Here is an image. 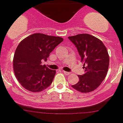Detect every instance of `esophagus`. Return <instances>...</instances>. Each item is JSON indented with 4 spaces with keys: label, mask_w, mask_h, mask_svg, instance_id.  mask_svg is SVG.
I'll return each instance as SVG.
<instances>
[{
    "label": "esophagus",
    "mask_w": 123,
    "mask_h": 123,
    "mask_svg": "<svg viewBox=\"0 0 123 123\" xmlns=\"http://www.w3.org/2000/svg\"><path fill=\"white\" fill-rule=\"evenodd\" d=\"M63 73L64 74H66V75H69V74H70V73H69V72H67V71H64Z\"/></svg>",
    "instance_id": "34e87169"
}]
</instances>
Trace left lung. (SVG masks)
Returning <instances> with one entry per match:
<instances>
[{"mask_svg": "<svg viewBox=\"0 0 123 123\" xmlns=\"http://www.w3.org/2000/svg\"><path fill=\"white\" fill-rule=\"evenodd\" d=\"M68 38L77 48L85 72L83 75H78L79 81L72 87L80 92H91L101 85L107 75L109 65L107 50L100 40L89 34H79Z\"/></svg>", "mask_w": 123, "mask_h": 123, "instance_id": "1", "label": "left lung"}]
</instances>
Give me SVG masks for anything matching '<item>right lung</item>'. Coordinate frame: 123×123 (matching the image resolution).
<instances>
[{
	"mask_svg": "<svg viewBox=\"0 0 123 123\" xmlns=\"http://www.w3.org/2000/svg\"><path fill=\"white\" fill-rule=\"evenodd\" d=\"M63 40L59 37L38 33L27 37L19 43L13 58V69L23 87L31 92H40L51 85L56 71L42 64V61H47Z\"/></svg>",
	"mask_w": 123,
	"mask_h": 123,
	"instance_id": "add662e5",
	"label": "right lung"
}]
</instances>
